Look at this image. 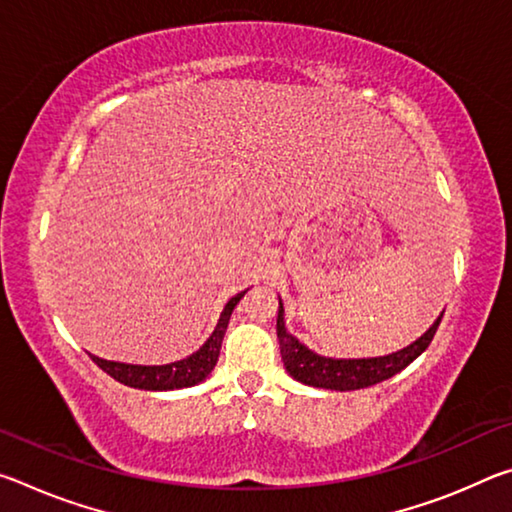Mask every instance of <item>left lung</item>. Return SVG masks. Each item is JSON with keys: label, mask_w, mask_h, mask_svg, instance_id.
Returning a JSON list of instances; mask_svg holds the SVG:
<instances>
[{"label": "left lung", "mask_w": 512, "mask_h": 512, "mask_svg": "<svg viewBox=\"0 0 512 512\" xmlns=\"http://www.w3.org/2000/svg\"><path fill=\"white\" fill-rule=\"evenodd\" d=\"M440 320H443V314L438 316L436 323H433L418 341L400 352L388 354V357L327 359L305 348L296 336H291L287 332V327H284V307L280 300V309H277V339H280L284 368L289 370V375L293 379H298L307 386L329 388V391H357V388L379 384V381L397 375V372L409 366L413 359H418L433 341V334H436Z\"/></svg>", "instance_id": "1"}]
</instances>
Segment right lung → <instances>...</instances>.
<instances>
[{"instance_id":"right-lung-1","label":"right lung","mask_w":512,"mask_h":512,"mask_svg":"<svg viewBox=\"0 0 512 512\" xmlns=\"http://www.w3.org/2000/svg\"><path fill=\"white\" fill-rule=\"evenodd\" d=\"M246 291L237 293L235 298L228 300L223 314L219 318V325L212 332L210 339L192 357L183 361L167 363V366H133V363H119V361H106L99 359L92 354V361L97 366L108 372L112 379H117L119 384L131 386V388H142V391H173V388H187L194 386L198 381H203L210 372L214 370L216 361H219L221 343L225 336V329H228L232 309L237 307V302L244 298Z\"/></svg>"}]
</instances>
